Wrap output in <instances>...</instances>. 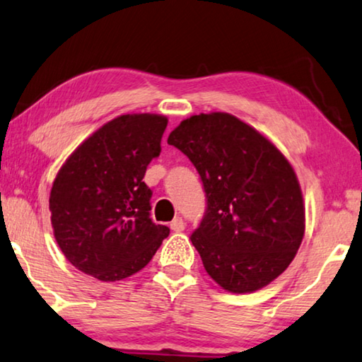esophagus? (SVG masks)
<instances>
[{
	"mask_svg": "<svg viewBox=\"0 0 362 362\" xmlns=\"http://www.w3.org/2000/svg\"><path fill=\"white\" fill-rule=\"evenodd\" d=\"M170 229L174 230V233H182V230L185 229V223H183L182 218H175V219L170 223Z\"/></svg>",
	"mask_w": 362,
	"mask_h": 362,
	"instance_id": "esophagus-1",
	"label": "esophagus"
}]
</instances>
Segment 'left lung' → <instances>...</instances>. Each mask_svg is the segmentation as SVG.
Returning <instances> with one entry per match:
<instances>
[{"instance_id":"8db88e82","label":"left lung","mask_w":362,"mask_h":362,"mask_svg":"<svg viewBox=\"0 0 362 362\" xmlns=\"http://www.w3.org/2000/svg\"><path fill=\"white\" fill-rule=\"evenodd\" d=\"M167 143L192 160L206 193V213L190 237L206 273L229 293L265 288L304 237L293 165L260 132L224 112L192 115Z\"/></svg>"}]
</instances>
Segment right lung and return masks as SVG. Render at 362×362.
<instances>
[{
    "instance_id": "obj_1",
    "label": "right lung",
    "mask_w": 362,
    "mask_h": 362,
    "mask_svg": "<svg viewBox=\"0 0 362 362\" xmlns=\"http://www.w3.org/2000/svg\"><path fill=\"white\" fill-rule=\"evenodd\" d=\"M167 117L127 113L84 139L50 192L52 228L66 260L100 281H118L151 262L167 226L149 218L146 167L160 154Z\"/></svg>"
}]
</instances>
